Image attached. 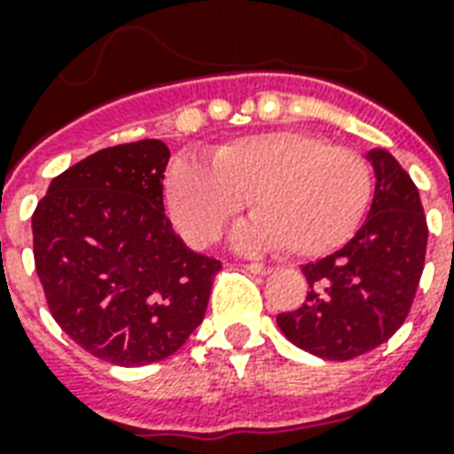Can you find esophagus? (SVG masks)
Wrapping results in <instances>:
<instances>
[{
    "label": "esophagus",
    "instance_id": "34e87169",
    "mask_svg": "<svg viewBox=\"0 0 454 454\" xmlns=\"http://www.w3.org/2000/svg\"><path fill=\"white\" fill-rule=\"evenodd\" d=\"M245 269H247L249 273H256V276H269L270 270H273L269 269V266H263V263H247Z\"/></svg>",
    "mask_w": 454,
    "mask_h": 454
}]
</instances>
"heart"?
I'll use <instances>...</instances> for the list:
<instances>
[{
  "instance_id": "obj_1",
  "label": "heart",
  "mask_w": 454,
  "mask_h": 454,
  "mask_svg": "<svg viewBox=\"0 0 454 454\" xmlns=\"http://www.w3.org/2000/svg\"><path fill=\"white\" fill-rule=\"evenodd\" d=\"M370 192L372 174L363 155L294 129L216 145L207 167L176 160L164 181L171 221L192 245L216 240L249 198L254 216L235 228V245L283 247L299 259L341 247L356 233Z\"/></svg>"
}]
</instances>
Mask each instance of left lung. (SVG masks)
I'll use <instances>...</instances> for the list:
<instances>
[{"label":"left lung","mask_w":454,"mask_h":454,"mask_svg":"<svg viewBox=\"0 0 454 454\" xmlns=\"http://www.w3.org/2000/svg\"><path fill=\"white\" fill-rule=\"evenodd\" d=\"M377 185L360 231L334 254L301 266L309 294L278 327L325 360H351L384 344L405 323L427 256L419 191L391 153H367Z\"/></svg>","instance_id":"obj_1"}]
</instances>
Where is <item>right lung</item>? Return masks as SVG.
<instances>
[{
    "mask_svg": "<svg viewBox=\"0 0 454 454\" xmlns=\"http://www.w3.org/2000/svg\"><path fill=\"white\" fill-rule=\"evenodd\" d=\"M157 138L103 148L53 178L32 214V252L53 320L113 365L169 358L202 323L221 262L171 231Z\"/></svg>",
    "mask_w": 454,
    "mask_h": 454,
    "instance_id": "obj_1",
    "label": "right lung"
}]
</instances>
